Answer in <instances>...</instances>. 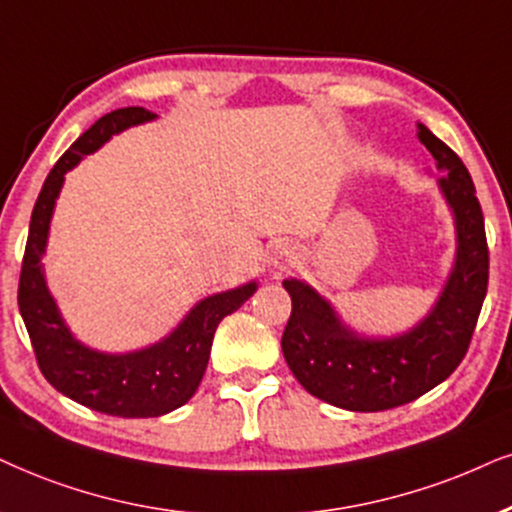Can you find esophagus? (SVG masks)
Returning <instances> with one entry per match:
<instances>
[{"mask_svg": "<svg viewBox=\"0 0 512 512\" xmlns=\"http://www.w3.org/2000/svg\"><path fill=\"white\" fill-rule=\"evenodd\" d=\"M293 262H295V252H290L288 248H278L276 255L271 257V264H274L276 269H288V267H293Z\"/></svg>", "mask_w": 512, "mask_h": 512, "instance_id": "esophagus-1", "label": "esophagus"}]
</instances>
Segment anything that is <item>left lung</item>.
Returning a JSON list of instances; mask_svg holds the SVG:
<instances>
[{
  "label": "left lung",
  "instance_id": "1",
  "mask_svg": "<svg viewBox=\"0 0 512 512\" xmlns=\"http://www.w3.org/2000/svg\"><path fill=\"white\" fill-rule=\"evenodd\" d=\"M418 139L442 172L437 179L456 231V255L442 293L409 331L364 335L300 278H286L293 300L281 347L304 390L347 411H385L444 383L468 352L489 281L484 217L468 167L425 125Z\"/></svg>",
  "mask_w": 512,
  "mask_h": 512
}]
</instances>
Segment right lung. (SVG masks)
Returning a JSON list of instances; mask_svg holds the SVG:
<instances>
[{
	"label": "right lung",
	"instance_id": "1",
	"mask_svg": "<svg viewBox=\"0 0 512 512\" xmlns=\"http://www.w3.org/2000/svg\"><path fill=\"white\" fill-rule=\"evenodd\" d=\"M155 118L158 115L139 106L103 115L58 158L32 210L18 283V309L44 378L77 404L120 418H155L184 406L196 394L208 368L219 321L236 312L257 290V281H248L203 297L165 338L132 352H101L77 340L68 328L47 286L42 264L63 181L84 155L99 151L113 134Z\"/></svg>",
	"mask_w": 512,
	"mask_h": 512
}]
</instances>
